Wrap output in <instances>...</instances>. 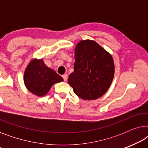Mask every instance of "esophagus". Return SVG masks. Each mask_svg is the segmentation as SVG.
<instances>
[{"label":"esophagus","instance_id":"1","mask_svg":"<svg viewBox=\"0 0 148 148\" xmlns=\"http://www.w3.org/2000/svg\"><path fill=\"white\" fill-rule=\"evenodd\" d=\"M62 78H63L64 82H66V81H67V79H68V75L66 74L63 75H62Z\"/></svg>","mask_w":148,"mask_h":148}]
</instances>
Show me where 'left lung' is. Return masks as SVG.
Listing matches in <instances>:
<instances>
[{"instance_id":"1","label":"left lung","mask_w":148,"mask_h":148,"mask_svg":"<svg viewBox=\"0 0 148 148\" xmlns=\"http://www.w3.org/2000/svg\"><path fill=\"white\" fill-rule=\"evenodd\" d=\"M114 75L110 53L90 40H82L75 48L74 71L68 82L75 94L84 100H96L107 92Z\"/></svg>"}]
</instances>
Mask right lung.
<instances>
[{
    "mask_svg": "<svg viewBox=\"0 0 148 148\" xmlns=\"http://www.w3.org/2000/svg\"><path fill=\"white\" fill-rule=\"evenodd\" d=\"M23 80L30 92L36 96H44L54 84L62 82L63 79L48 67L43 59H33L25 69Z\"/></svg>",
    "mask_w": 148,
    "mask_h": 148,
    "instance_id": "obj_1",
    "label": "right lung"
}]
</instances>
